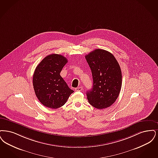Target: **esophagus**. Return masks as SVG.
<instances>
[{
  "label": "esophagus",
  "mask_w": 158,
  "mask_h": 158,
  "mask_svg": "<svg viewBox=\"0 0 158 158\" xmlns=\"http://www.w3.org/2000/svg\"><path fill=\"white\" fill-rule=\"evenodd\" d=\"M75 89L77 91H81L83 89H82V87H77Z\"/></svg>",
  "instance_id": "1"
}]
</instances>
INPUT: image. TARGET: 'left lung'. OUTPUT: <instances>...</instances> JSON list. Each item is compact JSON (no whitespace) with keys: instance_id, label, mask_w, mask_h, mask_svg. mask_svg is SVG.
Segmentation results:
<instances>
[{"instance_id":"1","label":"left lung","mask_w":158,"mask_h":158,"mask_svg":"<svg viewBox=\"0 0 158 158\" xmlns=\"http://www.w3.org/2000/svg\"><path fill=\"white\" fill-rule=\"evenodd\" d=\"M91 70L93 85L87 92L89 104L98 109L111 106L118 97L122 84V71L114 55L96 49L85 55Z\"/></svg>"}]
</instances>
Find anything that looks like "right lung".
<instances>
[{
    "label": "right lung",
    "mask_w": 158,
    "mask_h": 158,
    "mask_svg": "<svg viewBox=\"0 0 158 158\" xmlns=\"http://www.w3.org/2000/svg\"><path fill=\"white\" fill-rule=\"evenodd\" d=\"M67 59L60 54H53L45 57L35 69L33 86L40 102L51 109L61 107L74 92L60 76Z\"/></svg>",
    "instance_id": "right-lung-1"
}]
</instances>
